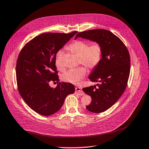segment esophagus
Wrapping results in <instances>:
<instances>
[{
  "instance_id": "obj_1",
  "label": "esophagus",
  "mask_w": 149,
  "mask_h": 149,
  "mask_svg": "<svg viewBox=\"0 0 149 149\" xmlns=\"http://www.w3.org/2000/svg\"><path fill=\"white\" fill-rule=\"evenodd\" d=\"M75 93L79 95H84V92L82 90V88L80 87L75 88Z\"/></svg>"
}]
</instances>
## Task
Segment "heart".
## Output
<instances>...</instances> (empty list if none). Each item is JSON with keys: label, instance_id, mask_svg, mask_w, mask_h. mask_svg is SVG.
I'll list each match as a JSON object with an SVG mask.
<instances>
[{"label": "heart", "instance_id": "heart-1", "mask_svg": "<svg viewBox=\"0 0 149 149\" xmlns=\"http://www.w3.org/2000/svg\"><path fill=\"white\" fill-rule=\"evenodd\" d=\"M67 49L79 56V63L90 69L95 68L101 60L102 55V46L100 43H89L85 40H74L67 47ZM63 51L60 50L56 54L55 64L56 67H62L61 58ZM87 70L84 67L68 70L63 75L64 81L73 84H77L86 75Z\"/></svg>", "mask_w": 149, "mask_h": 149}]
</instances>
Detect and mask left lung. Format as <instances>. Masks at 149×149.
Returning <instances> with one entry per match:
<instances>
[{"mask_svg": "<svg viewBox=\"0 0 149 149\" xmlns=\"http://www.w3.org/2000/svg\"><path fill=\"white\" fill-rule=\"evenodd\" d=\"M82 38L100 43L102 48V58L89 76L96 86L84 88L92 98L86 108L93 113L103 112L111 107L125 91L130 73V56L123 42L111 31L94 29L79 32L75 39Z\"/></svg>", "mask_w": 149, "mask_h": 149, "instance_id": "8db88e82", "label": "left lung"}]
</instances>
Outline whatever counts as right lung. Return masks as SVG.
<instances>
[{"label":"right lung","mask_w":149,"mask_h":149,"mask_svg":"<svg viewBox=\"0 0 149 149\" xmlns=\"http://www.w3.org/2000/svg\"><path fill=\"white\" fill-rule=\"evenodd\" d=\"M77 31L45 33L33 38L21 49L17 61L16 77L19 93L26 103L43 116H50L63 106L66 97L74 93L73 84L58 82L55 65L56 53Z\"/></svg>","instance_id":"right-lung-1"}]
</instances>
